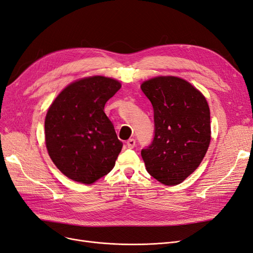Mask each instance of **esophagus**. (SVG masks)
<instances>
[{"mask_svg":"<svg viewBox=\"0 0 253 253\" xmlns=\"http://www.w3.org/2000/svg\"><path fill=\"white\" fill-rule=\"evenodd\" d=\"M126 145H127V148L128 149H133L135 145H136V141H135V139H133V138H131V139H128L127 141H126Z\"/></svg>","mask_w":253,"mask_h":253,"instance_id":"34e87169","label":"esophagus"}]
</instances>
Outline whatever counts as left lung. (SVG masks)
Wrapping results in <instances>:
<instances>
[{
  "label": "left lung",
  "instance_id": "obj_1",
  "mask_svg": "<svg viewBox=\"0 0 253 253\" xmlns=\"http://www.w3.org/2000/svg\"><path fill=\"white\" fill-rule=\"evenodd\" d=\"M154 110L155 136L141 151L145 169L167 186L185 180L198 167L211 140L206 97L187 80L157 76L141 83Z\"/></svg>",
  "mask_w": 253,
  "mask_h": 253
}]
</instances>
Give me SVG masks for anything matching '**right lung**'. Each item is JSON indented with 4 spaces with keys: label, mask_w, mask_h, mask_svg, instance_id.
I'll use <instances>...</instances> for the list:
<instances>
[{
    "label": "right lung",
    "mask_w": 253,
    "mask_h": 253,
    "mask_svg": "<svg viewBox=\"0 0 253 253\" xmlns=\"http://www.w3.org/2000/svg\"><path fill=\"white\" fill-rule=\"evenodd\" d=\"M121 83L89 76L68 84L45 117V144L52 163L66 177L90 185L110 173L122 142L104 113Z\"/></svg>",
    "instance_id": "right-lung-1"
}]
</instances>
